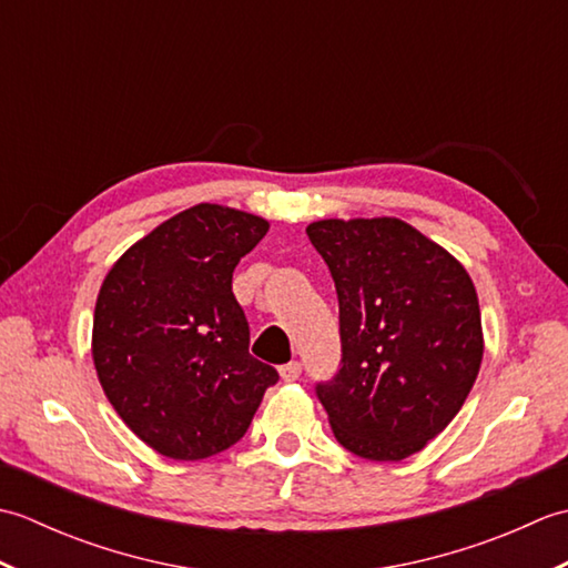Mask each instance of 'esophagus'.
I'll list each match as a JSON object with an SVG mask.
<instances>
[{
	"mask_svg": "<svg viewBox=\"0 0 568 568\" xmlns=\"http://www.w3.org/2000/svg\"><path fill=\"white\" fill-rule=\"evenodd\" d=\"M300 373H303V364H300V361H291V364L281 366V378H283L285 383L297 381Z\"/></svg>",
	"mask_w": 568,
	"mask_h": 568,
	"instance_id": "obj_1",
	"label": "esophagus"
}]
</instances>
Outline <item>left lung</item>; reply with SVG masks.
<instances>
[{
  "label": "left lung",
  "instance_id": "8db88e82",
  "mask_svg": "<svg viewBox=\"0 0 568 568\" xmlns=\"http://www.w3.org/2000/svg\"><path fill=\"white\" fill-rule=\"evenodd\" d=\"M339 297L342 368L317 383L336 442L403 462L449 425L474 388L484 329L474 281L395 216L307 226Z\"/></svg>",
  "mask_w": 568,
  "mask_h": 568
}]
</instances>
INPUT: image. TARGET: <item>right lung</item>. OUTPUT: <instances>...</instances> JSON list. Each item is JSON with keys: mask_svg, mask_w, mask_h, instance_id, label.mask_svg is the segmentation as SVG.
Listing matches in <instances>:
<instances>
[{"mask_svg": "<svg viewBox=\"0 0 568 568\" xmlns=\"http://www.w3.org/2000/svg\"><path fill=\"white\" fill-rule=\"evenodd\" d=\"M268 232L256 214L202 202L136 241L100 287L92 361L104 395L151 449L178 462L244 437L277 371L248 354L236 263Z\"/></svg>", "mask_w": 568, "mask_h": 568, "instance_id": "right-lung-1", "label": "right lung"}]
</instances>
